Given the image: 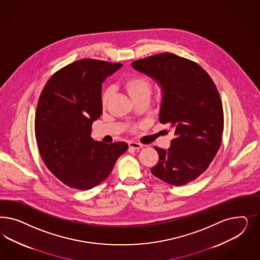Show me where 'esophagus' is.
<instances>
[{"mask_svg": "<svg viewBox=\"0 0 260 260\" xmlns=\"http://www.w3.org/2000/svg\"><path fill=\"white\" fill-rule=\"evenodd\" d=\"M128 147H129L131 149L138 150L139 149H141L142 145L141 144H139V143H137V142H129V143H128Z\"/></svg>", "mask_w": 260, "mask_h": 260, "instance_id": "34e87169", "label": "esophagus"}]
</instances>
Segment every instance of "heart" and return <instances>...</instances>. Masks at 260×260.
<instances>
[{
    "label": "heart",
    "instance_id": "heart-1",
    "mask_svg": "<svg viewBox=\"0 0 260 260\" xmlns=\"http://www.w3.org/2000/svg\"><path fill=\"white\" fill-rule=\"evenodd\" d=\"M122 87L125 89L128 96L136 101L141 98H148L150 97L151 90H152V83L150 79L140 74H133L127 76L122 83ZM110 97V90L109 88L103 91L101 101L103 106H106Z\"/></svg>",
    "mask_w": 260,
    "mask_h": 260
}]
</instances>
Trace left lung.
<instances>
[{
	"label": "left lung",
	"instance_id": "8db88e82",
	"mask_svg": "<svg viewBox=\"0 0 260 260\" xmlns=\"http://www.w3.org/2000/svg\"><path fill=\"white\" fill-rule=\"evenodd\" d=\"M132 66L159 84L163 92L159 121L175 128L176 137L168 150L154 147L159 161L151 173L174 186L197 179L222 141L224 114L213 80L198 63L168 52Z\"/></svg>",
	"mask_w": 260,
	"mask_h": 260
}]
</instances>
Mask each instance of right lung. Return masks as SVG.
I'll return each instance as SVG.
<instances>
[{"mask_svg":"<svg viewBox=\"0 0 260 260\" xmlns=\"http://www.w3.org/2000/svg\"><path fill=\"white\" fill-rule=\"evenodd\" d=\"M123 64L83 59L47 81L35 113L40 155L56 177L73 189H92L111 173L128 148L125 142H95L91 126L102 114V83Z\"/></svg>","mask_w":260,"mask_h":260,"instance_id":"add662e5","label":"right lung"}]
</instances>
